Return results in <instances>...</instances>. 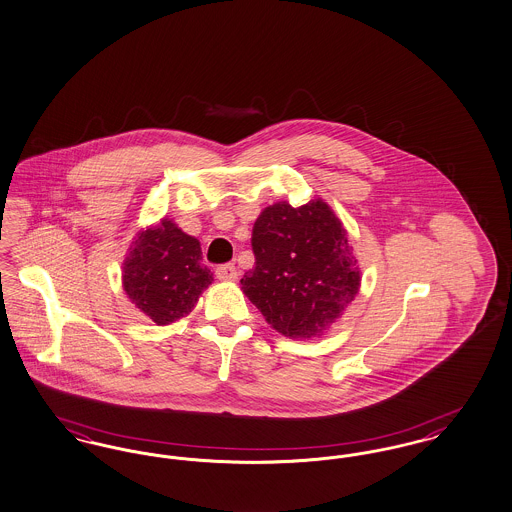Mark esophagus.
<instances>
[{"instance_id": "1", "label": "esophagus", "mask_w": 512, "mask_h": 512, "mask_svg": "<svg viewBox=\"0 0 512 512\" xmlns=\"http://www.w3.org/2000/svg\"><path fill=\"white\" fill-rule=\"evenodd\" d=\"M237 275H239V271L233 264H223L216 268V277L219 281H235Z\"/></svg>"}]
</instances>
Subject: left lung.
Wrapping results in <instances>:
<instances>
[{
    "label": "left lung",
    "instance_id": "left-lung-1",
    "mask_svg": "<svg viewBox=\"0 0 512 512\" xmlns=\"http://www.w3.org/2000/svg\"><path fill=\"white\" fill-rule=\"evenodd\" d=\"M254 268L241 279L248 300L285 337H322L360 291L349 233L322 198L298 208L275 202L252 229Z\"/></svg>",
    "mask_w": 512,
    "mask_h": 512
}]
</instances>
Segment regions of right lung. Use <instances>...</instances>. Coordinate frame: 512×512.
<instances>
[{"label": "right lung", "mask_w": 512, "mask_h": 512, "mask_svg": "<svg viewBox=\"0 0 512 512\" xmlns=\"http://www.w3.org/2000/svg\"><path fill=\"white\" fill-rule=\"evenodd\" d=\"M123 291L156 325L189 316L214 273L202 264L200 241L162 217L136 233L123 260Z\"/></svg>", "instance_id": "1"}]
</instances>
